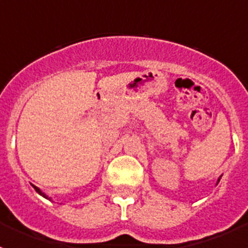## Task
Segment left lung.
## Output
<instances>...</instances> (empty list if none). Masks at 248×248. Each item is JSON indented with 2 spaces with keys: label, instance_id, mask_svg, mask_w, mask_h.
I'll use <instances>...</instances> for the list:
<instances>
[{
  "label": "left lung",
  "instance_id": "obj_1",
  "mask_svg": "<svg viewBox=\"0 0 248 248\" xmlns=\"http://www.w3.org/2000/svg\"><path fill=\"white\" fill-rule=\"evenodd\" d=\"M218 181H220V180H218Z\"/></svg>",
  "mask_w": 248,
  "mask_h": 248
}]
</instances>
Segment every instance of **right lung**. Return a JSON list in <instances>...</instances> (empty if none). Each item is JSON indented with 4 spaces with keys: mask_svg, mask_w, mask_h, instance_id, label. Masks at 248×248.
Wrapping results in <instances>:
<instances>
[{
    "mask_svg": "<svg viewBox=\"0 0 248 248\" xmlns=\"http://www.w3.org/2000/svg\"><path fill=\"white\" fill-rule=\"evenodd\" d=\"M33 187H34V189H36V191H37V192H38V194H41V195H42L43 198L48 199V198H47V196H46V195H45V194H43V192H42V191H41V190H39V189H38V187H36V186H33Z\"/></svg>",
    "mask_w": 248,
    "mask_h": 248,
    "instance_id": "add662e5",
    "label": "right lung"
}]
</instances>
